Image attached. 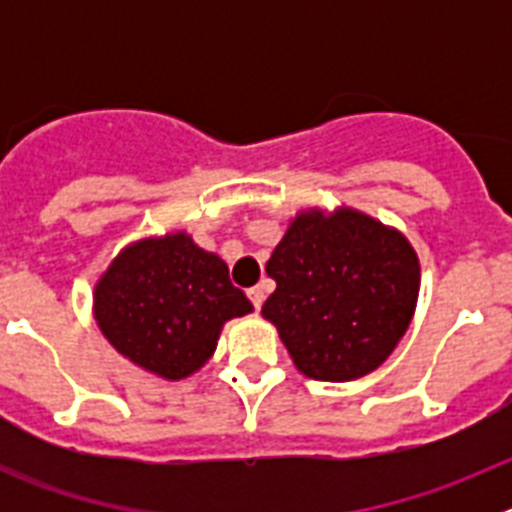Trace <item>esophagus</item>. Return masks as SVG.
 <instances>
[{"label": "esophagus", "mask_w": 512, "mask_h": 512, "mask_svg": "<svg viewBox=\"0 0 512 512\" xmlns=\"http://www.w3.org/2000/svg\"><path fill=\"white\" fill-rule=\"evenodd\" d=\"M248 300L253 302V310L259 312L261 305H264V289H261V287H251V289H248Z\"/></svg>", "instance_id": "esophagus-1"}]
</instances>
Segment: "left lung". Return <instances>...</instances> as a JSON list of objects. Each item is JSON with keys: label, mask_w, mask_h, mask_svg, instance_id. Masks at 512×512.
Wrapping results in <instances>:
<instances>
[{"label": "left lung", "mask_w": 512, "mask_h": 512, "mask_svg": "<svg viewBox=\"0 0 512 512\" xmlns=\"http://www.w3.org/2000/svg\"><path fill=\"white\" fill-rule=\"evenodd\" d=\"M277 289L261 315L297 369L346 382L377 369L408 330L420 269L410 243L372 217L302 212L266 261Z\"/></svg>", "instance_id": "obj_1"}]
</instances>
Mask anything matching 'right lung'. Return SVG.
<instances>
[{
    "label": "right lung",
    "instance_id": "right-lung-1",
    "mask_svg": "<svg viewBox=\"0 0 512 512\" xmlns=\"http://www.w3.org/2000/svg\"><path fill=\"white\" fill-rule=\"evenodd\" d=\"M251 310L225 261L184 233L125 248L94 289V312L107 341L166 379L200 369L225 320Z\"/></svg>",
    "mask_w": 512,
    "mask_h": 512
}]
</instances>
